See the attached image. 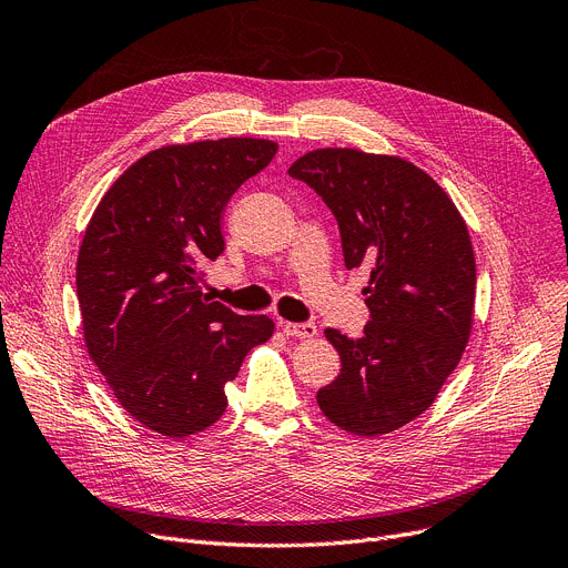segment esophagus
Segmentation results:
<instances>
[{
	"label": "esophagus",
	"instance_id": "obj_1",
	"mask_svg": "<svg viewBox=\"0 0 568 568\" xmlns=\"http://www.w3.org/2000/svg\"><path fill=\"white\" fill-rule=\"evenodd\" d=\"M281 326L292 338H313L317 334V326L313 322H281Z\"/></svg>",
	"mask_w": 568,
	"mask_h": 568
}]
</instances>
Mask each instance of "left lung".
Here are the masks:
<instances>
[{
    "mask_svg": "<svg viewBox=\"0 0 568 568\" xmlns=\"http://www.w3.org/2000/svg\"><path fill=\"white\" fill-rule=\"evenodd\" d=\"M287 172L332 209L345 266L371 274L362 338L324 332L341 373L317 405L347 433H392L433 405L467 345L476 290L467 225L449 195L403 159L315 149Z\"/></svg>",
    "mask_w": 568,
    "mask_h": 568,
    "instance_id": "8db88e82",
    "label": "left lung"
}]
</instances>
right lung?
I'll return each mask as SVG.
<instances>
[{
  "mask_svg": "<svg viewBox=\"0 0 568 568\" xmlns=\"http://www.w3.org/2000/svg\"><path fill=\"white\" fill-rule=\"evenodd\" d=\"M278 146L223 138L135 161L87 225L75 287L87 352L133 419L168 437L216 424L225 384L274 334L266 315L202 300V266L225 251L223 214Z\"/></svg>",
  "mask_w": 568,
  "mask_h": 568,
  "instance_id": "right-lung-1",
  "label": "right lung"
}]
</instances>
